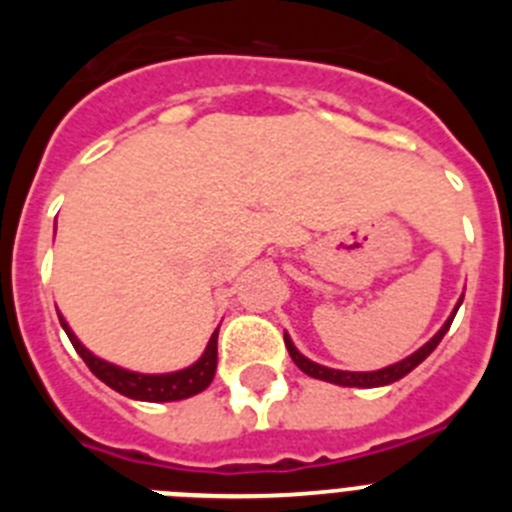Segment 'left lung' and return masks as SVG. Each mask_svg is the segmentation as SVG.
Here are the masks:
<instances>
[{
	"label": "left lung",
	"instance_id": "8db88e82",
	"mask_svg": "<svg viewBox=\"0 0 512 512\" xmlns=\"http://www.w3.org/2000/svg\"><path fill=\"white\" fill-rule=\"evenodd\" d=\"M461 300H464V297H461ZM461 300H459V305H461ZM459 305L454 307L451 318L441 325V330H438L436 336L425 343V346H420L415 354L408 356V359L397 361V364H392V366H384V369H377V372H341V369H328V366L315 364V361H310L307 356H302L300 351L295 348V343L289 341V336H284V343H287V351H289V356H292V361L300 366L307 377L323 379V382H330V384H341V387H384V384H392V382H397V379L405 377V374H410L415 366L420 364V361L431 356L433 348L441 343V338L446 336V330H449L451 323H454V315H456V310H459Z\"/></svg>",
	"mask_w": 512,
	"mask_h": 512
}]
</instances>
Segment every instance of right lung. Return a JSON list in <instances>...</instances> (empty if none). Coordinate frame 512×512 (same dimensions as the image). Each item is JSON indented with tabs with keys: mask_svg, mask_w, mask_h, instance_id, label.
Returning a JSON list of instances; mask_svg holds the SVG:
<instances>
[{
	"mask_svg": "<svg viewBox=\"0 0 512 512\" xmlns=\"http://www.w3.org/2000/svg\"><path fill=\"white\" fill-rule=\"evenodd\" d=\"M61 320L63 330H66V336L69 341L74 343L76 354L84 359V364L92 369V374L97 379H102L107 387H112L120 395L130 397V400H143V402H174V400H187L192 395H200L202 390H207L215 377L217 369V330L207 341L205 354L200 359L194 361L192 366L182 369V372H171V374H138V372H128V369H122V366L110 364V361L99 359L94 356L89 348L81 346L79 338L74 336V330L66 325L63 315H58Z\"/></svg>",
	"mask_w": 512,
	"mask_h": 512,
	"instance_id": "obj_1",
	"label": "right lung"
}]
</instances>
